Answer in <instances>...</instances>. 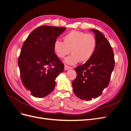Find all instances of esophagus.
<instances>
[{"label":"esophagus","mask_w":131,"mask_h":131,"mask_svg":"<svg viewBox=\"0 0 131 131\" xmlns=\"http://www.w3.org/2000/svg\"><path fill=\"white\" fill-rule=\"evenodd\" d=\"M72 68H73L72 67H69L68 66H67V65H64V70H68L71 69H72Z\"/></svg>","instance_id":"1"}]
</instances>
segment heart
I'll list each match as a JSON object with an SVG mask.
<instances>
[{"label":"heart","instance_id":"obj_1","mask_svg":"<svg viewBox=\"0 0 131 131\" xmlns=\"http://www.w3.org/2000/svg\"><path fill=\"white\" fill-rule=\"evenodd\" d=\"M63 42L55 41L53 51L59 58H64L70 52L72 54L65 58L67 64L74 65L84 63L92 57L97 45L96 39L92 34L73 30L63 38Z\"/></svg>","mask_w":131,"mask_h":131}]
</instances>
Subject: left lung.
Instances as JSON below:
<instances>
[{
    "instance_id": "1",
    "label": "left lung",
    "mask_w": 131,
    "mask_h": 131,
    "mask_svg": "<svg viewBox=\"0 0 131 131\" xmlns=\"http://www.w3.org/2000/svg\"><path fill=\"white\" fill-rule=\"evenodd\" d=\"M90 30L96 39V49L88 61L75 68L77 76L72 82L75 94L85 101L102 94L109 85L115 65L113 50L108 40L100 31Z\"/></svg>"
}]
</instances>
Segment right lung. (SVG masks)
<instances>
[{
	"label": "right lung",
	"instance_id": "add662e5",
	"mask_svg": "<svg viewBox=\"0 0 131 131\" xmlns=\"http://www.w3.org/2000/svg\"><path fill=\"white\" fill-rule=\"evenodd\" d=\"M64 27L42 26L35 29L22 47L18 64L25 88L33 96L44 97L53 90L56 78L64 70L53 51L56 39Z\"/></svg>",
	"mask_w": 131,
	"mask_h": 131
}]
</instances>
